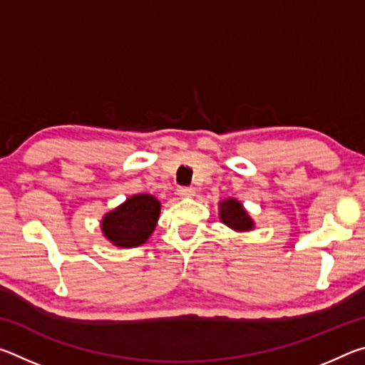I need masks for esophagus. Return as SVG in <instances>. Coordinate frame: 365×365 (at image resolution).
<instances>
[{
  "mask_svg": "<svg viewBox=\"0 0 365 365\" xmlns=\"http://www.w3.org/2000/svg\"><path fill=\"white\" fill-rule=\"evenodd\" d=\"M177 195L182 196V197H190V196L195 195V188H191V187H178L177 188Z\"/></svg>",
  "mask_w": 365,
  "mask_h": 365,
  "instance_id": "esophagus-1",
  "label": "esophagus"
}]
</instances>
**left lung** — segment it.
Returning <instances> with one entry per match:
<instances>
[{"label":"left lung","mask_w":365,"mask_h":365,"mask_svg":"<svg viewBox=\"0 0 365 365\" xmlns=\"http://www.w3.org/2000/svg\"><path fill=\"white\" fill-rule=\"evenodd\" d=\"M219 215L220 220L224 222L227 227L233 228L237 232H250L255 228V222L245 211V207L238 200H224L219 202Z\"/></svg>","instance_id":"1"}]
</instances>
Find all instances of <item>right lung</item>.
<instances>
[{"label":"right lung","mask_w":365,"mask_h":365,"mask_svg":"<svg viewBox=\"0 0 365 365\" xmlns=\"http://www.w3.org/2000/svg\"><path fill=\"white\" fill-rule=\"evenodd\" d=\"M159 212L160 202L153 195H133L104 215L103 235L119 248H135L148 242L156 228Z\"/></svg>","instance_id":"right-lung-1"}]
</instances>
